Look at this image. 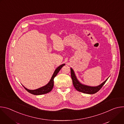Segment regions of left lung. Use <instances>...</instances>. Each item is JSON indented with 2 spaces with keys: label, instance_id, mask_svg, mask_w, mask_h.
Returning a JSON list of instances; mask_svg holds the SVG:
<instances>
[{
  "label": "left lung",
  "instance_id": "left-lung-1",
  "mask_svg": "<svg viewBox=\"0 0 124 124\" xmlns=\"http://www.w3.org/2000/svg\"><path fill=\"white\" fill-rule=\"evenodd\" d=\"M70 75H71V78L72 79L73 85L76 88V89L79 92H81L83 93L88 94H93L98 92L108 79V78H107L103 82H102L99 86L93 87L81 84L78 80L75 74L74 70L72 69V68H70Z\"/></svg>",
  "mask_w": 124,
  "mask_h": 124
}]
</instances>
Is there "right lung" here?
<instances>
[{"label":"right lung","mask_w":124,"mask_h":124,"mask_svg":"<svg viewBox=\"0 0 124 124\" xmlns=\"http://www.w3.org/2000/svg\"><path fill=\"white\" fill-rule=\"evenodd\" d=\"M65 65V64H63L59 66V67H58L56 68V69L55 70L54 74H53L50 81L45 86H43L40 88H38V89H36V90H29L23 86V87L25 88V90L27 91H28L29 93L35 95H40L45 94H46V93L50 92L51 91V90L52 89L53 87H54V78L57 75V74L58 73V72H59V70H61L62 67L63 66H64Z\"/></svg>","instance_id":"add662e5"}]
</instances>
